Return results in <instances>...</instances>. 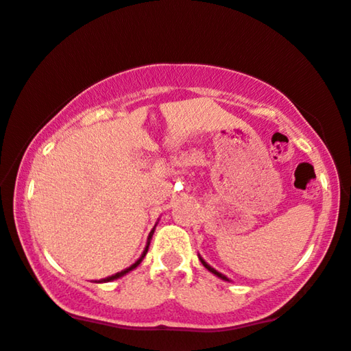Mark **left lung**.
<instances>
[{
	"label": "left lung",
	"instance_id": "obj_1",
	"mask_svg": "<svg viewBox=\"0 0 351 351\" xmlns=\"http://www.w3.org/2000/svg\"><path fill=\"white\" fill-rule=\"evenodd\" d=\"M199 260H201V263H202V266H204L206 269H209V271L212 272V274H215V276L217 277H220V278H223V280H228V278L225 277V276H223V274H220V272H218V271H215V269H213V267H210L209 266V264H207L204 260H202V258H199Z\"/></svg>",
	"mask_w": 351,
	"mask_h": 351
}]
</instances>
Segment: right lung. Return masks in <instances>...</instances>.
I'll return each mask as SVG.
<instances>
[{
    "label": "right lung",
    "instance_id": "obj_1",
    "mask_svg": "<svg viewBox=\"0 0 351 351\" xmlns=\"http://www.w3.org/2000/svg\"><path fill=\"white\" fill-rule=\"evenodd\" d=\"M154 232H155V228H154V230H152V232H150V234H149V239H147V247H145V250H144V253H142V256L139 258V260H138V261H136V263L133 264V266H130L128 269H125V271H121V272H117V274H115V276H110V277H108V278H103V280H101V282H110V280H115V278H119V277H121V276H125V274H126V272L133 271V269H134V267H138V266H139V264H141V261H142V260H144V256H145V253H147V250H149V245H150V241H152V236H154Z\"/></svg>",
    "mask_w": 351,
    "mask_h": 351
}]
</instances>
